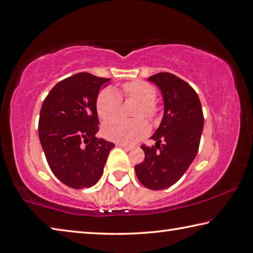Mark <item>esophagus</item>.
Returning <instances> with one entry per match:
<instances>
[{
    "label": "esophagus",
    "mask_w": 253,
    "mask_h": 253,
    "mask_svg": "<svg viewBox=\"0 0 253 253\" xmlns=\"http://www.w3.org/2000/svg\"><path fill=\"white\" fill-rule=\"evenodd\" d=\"M117 146L123 147L124 149H126V151H131V149H132V146H130V145L123 144V143H117Z\"/></svg>",
    "instance_id": "34e87169"
}]
</instances>
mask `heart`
<instances>
[{
	"label": "heart",
	"mask_w": 253,
	"mask_h": 253,
	"mask_svg": "<svg viewBox=\"0 0 253 253\" xmlns=\"http://www.w3.org/2000/svg\"><path fill=\"white\" fill-rule=\"evenodd\" d=\"M123 95L127 98L138 100L136 108V116H145L153 121L157 115V105L155 102L156 89L153 84L143 80H135L123 85ZM121 95L113 88H106L98 93L96 99V111L98 117L102 121L109 119L117 113L121 107ZM148 132V125L143 118L128 121L116 117L106 122L102 126V134L114 142L130 144L143 138Z\"/></svg>",
	"instance_id": "b5f03b06"
}]
</instances>
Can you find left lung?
Wrapping results in <instances>:
<instances>
[{
    "label": "left lung",
    "instance_id": "8db88e82",
    "mask_svg": "<svg viewBox=\"0 0 253 253\" xmlns=\"http://www.w3.org/2000/svg\"><path fill=\"white\" fill-rule=\"evenodd\" d=\"M161 89L164 116L151 138L142 145L145 158L135 166L138 181L149 190H164L181 178L198 154L204 117L199 96L186 81L169 72L148 78Z\"/></svg>",
    "mask_w": 253,
    "mask_h": 253
}]
</instances>
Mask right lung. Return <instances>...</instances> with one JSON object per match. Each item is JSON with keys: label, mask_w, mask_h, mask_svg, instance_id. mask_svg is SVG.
Here are the masks:
<instances>
[{"label": "right lung", "mask_w": 253, "mask_h": 253, "mask_svg": "<svg viewBox=\"0 0 253 253\" xmlns=\"http://www.w3.org/2000/svg\"><path fill=\"white\" fill-rule=\"evenodd\" d=\"M111 79L79 72L51 89L40 110L39 138L50 169L72 188L99 181L115 144L97 138L96 99Z\"/></svg>", "instance_id": "add662e5"}]
</instances>
